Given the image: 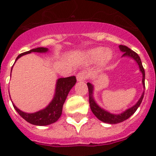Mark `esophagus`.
<instances>
[{"label": "esophagus", "instance_id": "esophagus-1", "mask_svg": "<svg viewBox=\"0 0 156 156\" xmlns=\"http://www.w3.org/2000/svg\"><path fill=\"white\" fill-rule=\"evenodd\" d=\"M87 77V76L86 72H81L76 75V80L79 82H82V81L86 80Z\"/></svg>", "mask_w": 156, "mask_h": 156}]
</instances>
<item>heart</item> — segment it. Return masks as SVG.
<instances>
[{
  "label": "heart",
  "mask_w": 156,
  "mask_h": 156,
  "mask_svg": "<svg viewBox=\"0 0 156 156\" xmlns=\"http://www.w3.org/2000/svg\"><path fill=\"white\" fill-rule=\"evenodd\" d=\"M113 57V52L109 48L98 47L92 48L86 52V58L90 62H95L99 60L100 66L108 64Z\"/></svg>",
  "instance_id": "heart-1"
}]
</instances>
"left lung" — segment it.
<instances>
[{
	"label": "left lung",
	"mask_w": 156,
	"mask_h": 156,
	"mask_svg": "<svg viewBox=\"0 0 156 156\" xmlns=\"http://www.w3.org/2000/svg\"><path fill=\"white\" fill-rule=\"evenodd\" d=\"M119 50L123 53L122 55V58H129L133 59L136 62L139 67V70L142 74V85L144 89V79H145V73H144V69L143 68L142 63L140 61V57L138 56L136 52L132 51L131 49H129V48L123 45H119ZM88 87V90H89V103H90V107L91 109L92 112L94 115L97 117L99 120L102 121V122H106V123H109V124H115V123H119V122H122V121L126 120L128 118L131 116L135 112L137 111L138 107L140 106V103L142 101L143 98H144V93L141 94V96L137 101V103L133 105L130 108H127L125 111L119 114H115V113H111L110 112L107 111L105 108H101L100 105L97 103V101H95L94 98V87L92 84L91 83H87Z\"/></svg>",
	"instance_id": "1"
}]
</instances>
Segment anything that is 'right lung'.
<instances>
[{
  "label": "right lung",
  "mask_w": 156,
  "mask_h": 156,
  "mask_svg": "<svg viewBox=\"0 0 156 156\" xmlns=\"http://www.w3.org/2000/svg\"><path fill=\"white\" fill-rule=\"evenodd\" d=\"M48 51H49V49L47 48H34L29 51L20 54L16 58V62L22 56L27 55V54H30L32 52L44 54L48 53ZM11 73H12V71H11ZM76 79L74 76L66 77V78H58L56 80L55 94H54V97L51 101V102L45 108L36 112H32V113L25 112L18 108L14 105V103H12V105L18 113L28 122L31 124L36 125V126H48V125L55 122L60 118L62 112L63 105L66 101V98L68 96L70 90L76 84Z\"/></svg>",
  "instance_id": "1"
}]
</instances>
